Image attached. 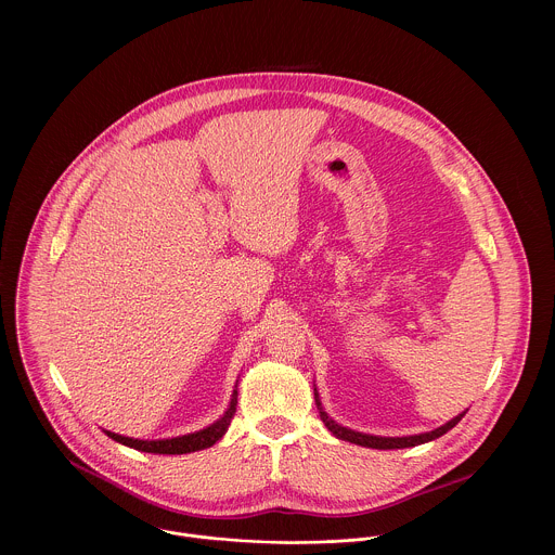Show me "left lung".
<instances>
[{"instance_id": "obj_1", "label": "left lung", "mask_w": 555, "mask_h": 555, "mask_svg": "<svg viewBox=\"0 0 555 555\" xmlns=\"http://www.w3.org/2000/svg\"><path fill=\"white\" fill-rule=\"evenodd\" d=\"M314 399H317L318 410H320V421L324 423V427L339 440H346V442H352V444H359V447H367V449H380V451H389V449H408V447H416V444H425V442H431L440 436H444L449 429H453L462 416L468 412L464 410L462 414H457L455 418L447 421L444 425L431 429V431H425V434H414V436H399V438H389V436H372V434H363V431H354V429H348L339 423H335L322 408V401L318 396L317 389H314Z\"/></svg>"}]
</instances>
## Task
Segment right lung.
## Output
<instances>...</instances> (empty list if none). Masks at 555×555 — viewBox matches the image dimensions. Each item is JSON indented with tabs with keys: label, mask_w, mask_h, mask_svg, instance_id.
<instances>
[{
	"label": "right lung",
	"mask_w": 555,
	"mask_h": 555,
	"mask_svg": "<svg viewBox=\"0 0 555 555\" xmlns=\"http://www.w3.org/2000/svg\"><path fill=\"white\" fill-rule=\"evenodd\" d=\"M237 412V385L233 389L231 403L227 408V412L211 425L194 431V434H185V436H177V438H162V440H141V438H128V436H119L115 431L102 429L108 438H113L115 442L143 451V453H156V455H185V453H194V451H203L214 447L229 429L233 416Z\"/></svg>",
	"instance_id": "1"
}]
</instances>
